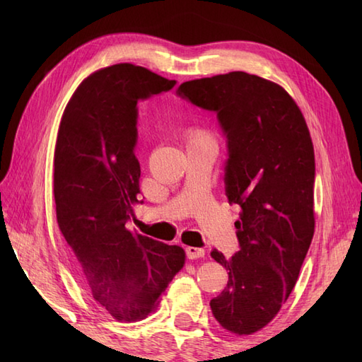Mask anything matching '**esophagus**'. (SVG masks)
I'll return each instance as SVG.
<instances>
[{
  "mask_svg": "<svg viewBox=\"0 0 362 362\" xmlns=\"http://www.w3.org/2000/svg\"><path fill=\"white\" fill-rule=\"evenodd\" d=\"M187 257L189 259L204 258L205 257V250L201 249V247H191V245H188V247H187Z\"/></svg>",
  "mask_w": 362,
  "mask_h": 362,
  "instance_id": "esophagus-1",
  "label": "esophagus"
}]
</instances>
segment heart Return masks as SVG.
Masks as SVG:
<instances>
[{
	"label": "heart",
	"instance_id": "1",
	"mask_svg": "<svg viewBox=\"0 0 362 362\" xmlns=\"http://www.w3.org/2000/svg\"><path fill=\"white\" fill-rule=\"evenodd\" d=\"M197 136H210V132L204 127H194L189 130V138H197Z\"/></svg>",
	"mask_w": 362,
	"mask_h": 362
}]
</instances>
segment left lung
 <instances>
[{
  "instance_id": "left-lung-1",
  "label": "left lung",
  "mask_w": 362,
  "mask_h": 362,
  "mask_svg": "<svg viewBox=\"0 0 362 362\" xmlns=\"http://www.w3.org/2000/svg\"><path fill=\"white\" fill-rule=\"evenodd\" d=\"M179 95L218 113L227 135L226 191L241 206V250H213L228 271L210 306L222 328L259 332L296 286L314 235V146L294 99L279 83L244 71L183 82Z\"/></svg>"
}]
</instances>
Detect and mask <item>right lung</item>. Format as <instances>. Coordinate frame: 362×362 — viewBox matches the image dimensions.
<instances>
[{"label": "right lung", "instance_id": "1", "mask_svg": "<svg viewBox=\"0 0 362 362\" xmlns=\"http://www.w3.org/2000/svg\"><path fill=\"white\" fill-rule=\"evenodd\" d=\"M175 81L132 64L91 73L60 119L54 151L57 222L83 288L119 322L157 310L185 250L126 227L140 194L136 103Z\"/></svg>", "mask_w": 362, "mask_h": 362}]
</instances>
